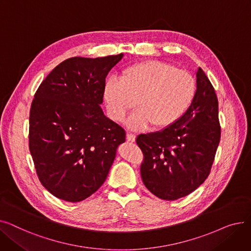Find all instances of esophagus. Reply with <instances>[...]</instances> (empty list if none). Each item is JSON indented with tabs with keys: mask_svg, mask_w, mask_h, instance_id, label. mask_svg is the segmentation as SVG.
<instances>
[{
	"mask_svg": "<svg viewBox=\"0 0 251 251\" xmlns=\"http://www.w3.org/2000/svg\"><path fill=\"white\" fill-rule=\"evenodd\" d=\"M126 139L129 142H134L135 139H136V136L134 134H132V133H127L126 134Z\"/></svg>",
	"mask_w": 251,
	"mask_h": 251,
	"instance_id": "34e87169",
	"label": "esophagus"
}]
</instances>
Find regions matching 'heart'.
Instances as JSON below:
<instances>
[{
    "instance_id": "b5f03b06",
    "label": "heart",
    "mask_w": 251,
    "mask_h": 251,
    "mask_svg": "<svg viewBox=\"0 0 251 251\" xmlns=\"http://www.w3.org/2000/svg\"><path fill=\"white\" fill-rule=\"evenodd\" d=\"M195 94L191 73L161 61L131 65L122 71L120 80L111 78L103 87V100L116 121H123L137 102L139 110L127 120L133 130L174 125L186 113Z\"/></svg>"
}]
</instances>
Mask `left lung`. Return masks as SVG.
<instances>
[{"label":"left lung","mask_w":251,"mask_h":251,"mask_svg":"<svg viewBox=\"0 0 251 251\" xmlns=\"http://www.w3.org/2000/svg\"><path fill=\"white\" fill-rule=\"evenodd\" d=\"M218 99L201 68L196 71V94L174 125L136 138L144 160L140 174L156 197L176 201L207 178L220 142Z\"/></svg>","instance_id":"1"}]
</instances>
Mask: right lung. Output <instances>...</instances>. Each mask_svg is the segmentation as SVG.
Returning a JSON list of instances; mask_svg holds the SVG:
<instances>
[{
	"label": "right lung",
	"instance_id": "1",
	"mask_svg": "<svg viewBox=\"0 0 251 251\" xmlns=\"http://www.w3.org/2000/svg\"><path fill=\"white\" fill-rule=\"evenodd\" d=\"M123 56L65 60L35 92L29 151L39 181L60 200L78 202L95 193L125 142V130L100 108L105 77Z\"/></svg>",
	"mask_w": 251,
	"mask_h": 251
}]
</instances>
